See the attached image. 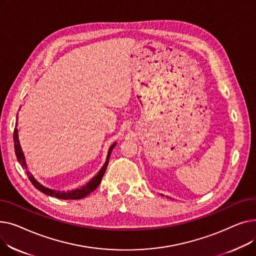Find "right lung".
Returning a JSON list of instances; mask_svg holds the SVG:
<instances>
[{"label":"right lung","instance_id":"right-lung-1","mask_svg":"<svg viewBox=\"0 0 256 256\" xmlns=\"http://www.w3.org/2000/svg\"><path fill=\"white\" fill-rule=\"evenodd\" d=\"M18 126V124H16ZM13 141H14V150H16V158H18V163L20 164V166L22 167V169H24L26 173V176L29 178L30 182L33 184V186L36 188L37 190H39L40 192L44 193L46 195H48V196H52V197H57L59 199H82L84 197H86L87 195H89L91 192H93L94 190L96 189V188L98 186V184H100L102 182V178L104 176V174L106 172V166H108V163H109V158H110V156H111V152L113 150V148L116 145V142L113 143L110 148H109V152H108V156H106V163L104 164V166L102 167V169L98 171V173L96 174V176H94L89 182H87L85 186H83L82 188H80V189H76V190H72V191H67V192H64V191H56V190H52V189H48V188L46 186H44L42 184L38 182L34 176H32V173L28 170V166H26V158H24V154L22 152V150L20 147V140H18V128H14V132H13Z\"/></svg>","mask_w":256,"mask_h":256}]
</instances>
